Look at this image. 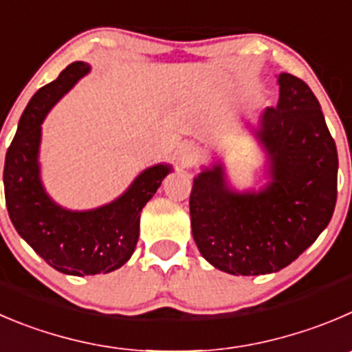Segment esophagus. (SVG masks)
<instances>
[{
	"mask_svg": "<svg viewBox=\"0 0 352 352\" xmlns=\"http://www.w3.org/2000/svg\"><path fill=\"white\" fill-rule=\"evenodd\" d=\"M199 160V150L192 143H186L179 148L178 152V162L182 167H192L193 164Z\"/></svg>",
	"mask_w": 352,
	"mask_h": 352,
	"instance_id": "esophagus-1",
	"label": "esophagus"
}]
</instances>
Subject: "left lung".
Returning <instances> with one entry per match:
<instances>
[{
	"mask_svg": "<svg viewBox=\"0 0 352 352\" xmlns=\"http://www.w3.org/2000/svg\"><path fill=\"white\" fill-rule=\"evenodd\" d=\"M280 100L256 136L270 155L271 183L236 193L219 164L193 179L192 233L204 259L230 274H266L296 261L332 219L337 146L320 102L302 79L280 74Z\"/></svg>",
	"mask_w": 352,
	"mask_h": 352,
	"instance_id": "1",
	"label": "left lung"
}]
</instances>
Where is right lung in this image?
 Returning a JSON list of instances; mask_svg holds the SVG:
<instances>
[{
	"instance_id": "1",
	"label": "right lung",
	"mask_w": 352,
	"mask_h": 352,
	"mask_svg": "<svg viewBox=\"0 0 352 352\" xmlns=\"http://www.w3.org/2000/svg\"><path fill=\"white\" fill-rule=\"evenodd\" d=\"M88 70L85 62L70 63L32 96L3 170L6 209L19 235L50 266L74 276L110 273L128 263L138 242L140 212L170 170L162 164L150 167L112 204L85 212L62 209L46 195L38 166L41 122Z\"/></svg>"
}]
</instances>
